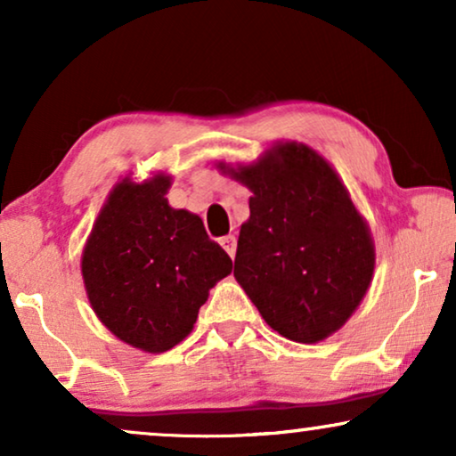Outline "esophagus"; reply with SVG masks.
<instances>
[{
	"instance_id": "34e87169",
	"label": "esophagus",
	"mask_w": 456,
	"mask_h": 456,
	"mask_svg": "<svg viewBox=\"0 0 456 456\" xmlns=\"http://www.w3.org/2000/svg\"><path fill=\"white\" fill-rule=\"evenodd\" d=\"M220 245L224 247V251H226L230 257H234V253H236V239H234L232 234L224 236V239L220 240Z\"/></svg>"
}]
</instances>
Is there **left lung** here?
Instances as JSON below:
<instances>
[{"mask_svg": "<svg viewBox=\"0 0 456 456\" xmlns=\"http://www.w3.org/2000/svg\"><path fill=\"white\" fill-rule=\"evenodd\" d=\"M220 170L253 192L234 278L284 338H328L359 307L376 265L370 226L346 186L303 142H278L255 164Z\"/></svg>", "mask_w": 456, "mask_h": 456, "instance_id": "obj_1", "label": "left lung"}]
</instances>
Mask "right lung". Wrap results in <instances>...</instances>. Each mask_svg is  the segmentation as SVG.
Segmentation results:
<instances>
[{
	"instance_id": "add662e5",
	"label": "right lung",
	"mask_w": 456,
	"mask_h": 456,
	"mask_svg": "<svg viewBox=\"0 0 456 456\" xmlns=\"http://www.w3.org/2000/svg\"><path fill=\"white\" fill-rule=\"evenodd\" d=\"M172 178L111 189L83 251L86 297L111 334L145 353H164L195 326L209 289L232 259L205 232L201 217L167 205Z\"/></svg>"
}]
</instances>
